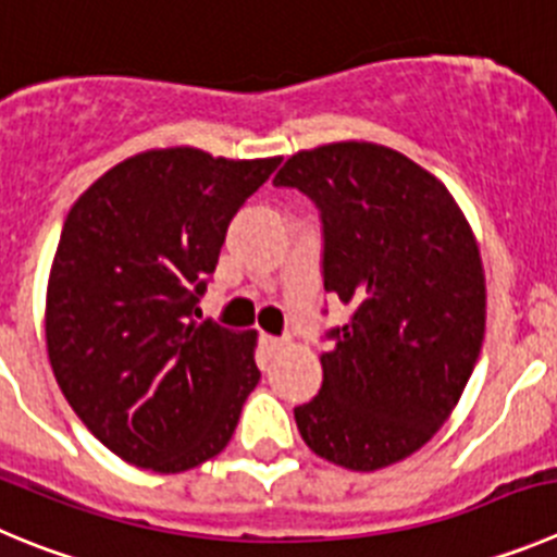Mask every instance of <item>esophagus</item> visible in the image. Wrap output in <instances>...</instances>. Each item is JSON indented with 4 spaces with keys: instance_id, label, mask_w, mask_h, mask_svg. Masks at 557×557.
<instances>
[{
    "instance_id": "esophagus-1",
    "label": "esophagus",
    "mask_w": 557,
    "mask_h": 557,
    "mask_svg": "<svg viewBox=\"0 0 557 557\" xmlns=\"http://www.w3.org/2000/svg\"><path fill=\"white\" fill-rule=\"evenodd\" d=\"M259 345H262L264 354H268V356H275V354H278V350L287 348V339H284V336H270V334H262V336H259Z\"/></svg>"
}]
</instances>
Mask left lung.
<instances>
[{
  "label": "left lung",
  "instance_id": "obj_1",
  "mask_svg": "<svg viewBox=\"0 0 557 557\" xmlns=\"http://www.w3.org/2000/svg\"><path fill=\"white\" fill-rule=\"evenodd\" d=\"M323 223V287L350 306L325 331L323 386L295 408L304 442L356 472L420 450L481 356L486 278L467 218L436 176L375 143L298 151L275 173Z\"/></svg>",
  "mask_w": 557,
  "mask_h": 557
}]
</instances>
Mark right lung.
<instances>
[{
  "instance_id": "obj_1",
  "label": "right lung",
  "mask_w": 557,
  "mask_h": 557,
  "mask_svg": "<svg viewBox=\"0 0 557 557\" xmlns=\"http://www.w3.org/2000/svg\"><path fill=\"white\" fill-rule=\"evenodd\" d=\"M198 149L119 162L60 232L46 345L54 379L107 450L185 472L223 450L259 384L257 331L198 320L232 218L278 168Z\"/></svg>"
}]
</instances>
